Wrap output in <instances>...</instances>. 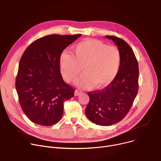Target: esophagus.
Wrapping results in <instances>:
<instances>
[{"instance_id":"34e87169","label":"esophagus","mask_w":161,"mask_h":161,"mask_svg":"<svg viewBox=\"0 0 161 161\" xmlns=\"http://www.w3.org/2000/svg\"><path fill=\"white\" fill-rule=\"evenodd\" d=\"M81 93H82V92L81 91H79V90H76V91H74V95L75 96H79Z\"/></svg>"}]
</instances>
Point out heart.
Masks as SVG:
<instances>
[{"mask_svg":"<svg viewBox=\"0 0 161 161\" xmlns=\"http://www.w3.org/2000/svg\"><path fill=\"white\" fill-rule=\"evenodd\" d=\"M63 78L72 81L83 68L85 73L76 80L83 88H102L110 85L119 73L122 56L119 49L96 39H85L75 45L72 54L64 51L59 56Z\"/></svg>","mask_w":161,"mask_h":161,"instance_id":"1","label":"heart"}]
</instances>
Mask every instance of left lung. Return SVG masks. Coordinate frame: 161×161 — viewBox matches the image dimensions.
<instances>
[{
	"label": "left lung",
	"instance_id": "8db88e82",
	"mask_svg": "<svg viewBox=\"0 0 161 161\" xmlns=\"http://www.w3.org/2000/svg\"><path fill=\"white\" fill-rule=\"evenodd\" d=\"M105 37L111 39L120 51V69L110 85L102 90L88 92L90 100L85 114L92 122L108 126L121 121L130 111L138 92L139 72L130 46L120 38Z\"/></svg>",
	"mask_w": 161,
	"mask_h": 161
}]
</instances>
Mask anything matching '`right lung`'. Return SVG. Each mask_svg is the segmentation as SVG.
<instances>
[{
    "label": "right lung",
    "instance_id": "right-lung-1",
    "mask_svg": "<svg viewBox=\"0 0 161 161\" xmlns=\"http://www.w3.org/2000/svg\"><path fill=\"white\" fill-rule=\"evenodd\" d=\"M81 34H53L31 43L20 58L15 80L19 101L23 112L35 124L50 126L63 114V103L75 89L63 81L59 56Z\"/></svg>",
    "mask_w": 161,
    "mask_h": 161
}]
</instances>
